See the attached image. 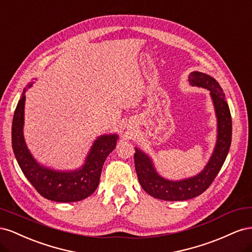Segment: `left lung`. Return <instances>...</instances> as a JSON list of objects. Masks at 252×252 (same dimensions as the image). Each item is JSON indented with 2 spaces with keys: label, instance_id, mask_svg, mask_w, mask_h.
Returning a JSON list of instances; mask_svg holds the SVG:
<instances>
[{
  "label": "left lung",
  "instance_id": "left-lung-1",
  "mask_svg": "<svg viewBox=\"0 0 252 252\" xmlns=\"http://www.w3.org/2000/svg\"><path fill=\"white\" fill-rule=\"evenodd\" d=\"M191 86L205 88L210 91L218 122L217 143L208 163L204 169L191 178L183 180H168L158 174L151 158L135 147V171L142 188L149 195L164 201H185L202 194L207 189L229 152L232 134L231 114L225 100V94L216 79L200 71H192L188 77Z\"/></svg>",
  "mask_w": 252,
  "mask_h": 252
}]
</instances>
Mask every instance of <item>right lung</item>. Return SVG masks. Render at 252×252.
<instances>
[{"label":"right lung","instance_id":"add662e5","mask_svg":"<svg viewBox=\"0 0 252 252\" xmlns=\"http://www.w3.org/2000/svg\"><path fill=\"white\" fill-rule=\"evenodd\" d=\"M33 83H29L23 90L13 114L11 139L14 156L27 180L45 199L61 203L82 201L97 188L105 159L116 148L119 135L111 133L97 136L84 164L74 170H56L40 164L29 151L23 132L25 93Z\"/></svg>","mask_w":252,"mask_h":252}]
</instances>
